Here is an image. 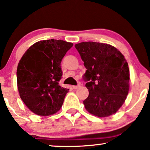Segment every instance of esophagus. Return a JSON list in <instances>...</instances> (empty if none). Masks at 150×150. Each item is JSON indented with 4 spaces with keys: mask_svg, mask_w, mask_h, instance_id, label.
Segmentation results:
<instances>
[{
    "mask_svg": "<svg viewBox=\"0 0 150 150\" xmlns=\"http://www.w3.org/2000/svg\"><path fill=\"white\" fill-rule=\"evenodd\" d=\"M80 87V85H73V88L74 89H77V88H79V87Z\"/></svg>",
    "mask_w": 150,
    "mask_h": 150,
    "instance_id": "obj_1",
    "label": "esophagus"
}]
</instances>
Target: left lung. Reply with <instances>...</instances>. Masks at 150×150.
<instances>
[{"mask_svg": "<svg viewBox=\"0 0 150 150\" xmlns=\"http://www.w3.org/2000/svg\"><path fill=\"white\" fill-rule=\"evenodd\" d=\"M86 68L83 80L89 96L83 101L89 113L107 117L125 102L129 90L130 74L121 53L107 44L81 42L75 45Z\"/></svg>", "mask_w": 150, "mask_h": 150, "instance_id": "left-lung-1", "label": "left lung"}]
</instances>
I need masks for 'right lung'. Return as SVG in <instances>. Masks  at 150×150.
<instances>
[{
	"mask_svg": "<svg viewBox=\"0 0 150 150\" xmlns=\"http://www.w3.org/2000/svg\"><path fill=\"white\" fill-rule=\"evenodd\" d=\"M72 43L49 39L38 42L27 49L17 69L20 98L39 116L56 113L69 89L61 87V63Z\"/></svg>",
	"mask_w": 150,
	"mask_h": 150,
	"instance_id": "right-lung-1",
	"label": "right lung"
}]
</instances>
